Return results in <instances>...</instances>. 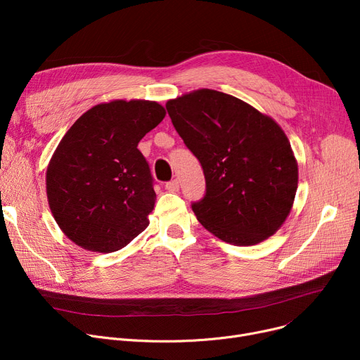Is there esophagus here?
<instances>
[{
	"mask_svg": "<svg viewBox=\"0 0 360 360\" xmlns=\"http://www.w3.org/2000/svg\"><path fill=\"white\" fill-rule=\"evenodd\" d=\"M165 186H166V190L170 191V193H178V190H179V182H178V179H172V181L166 182Z\"/></svg>",
	"mask_w": 360,
	"mask_h": 360,
	"instance_id": "esophagus-1",
	"label": "esophagus"
}]
</instances>
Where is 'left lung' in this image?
<instances>
[{
    "label": "left lung",
    "mask_w": 360,
    "mask_h": 360,
    "mask_svg": "<svg viewBox=\"0 0 360 360\" xmlns=\"http://www.w3.org/2000/svg\"><path fill=\"white\" fill-rule=\"evenodd\" d=\"M166 109L202 167L205 194L191 204L198 221L238 247L274 235L297 190L285 131L251 105L210 89L167 101Z\"/></svg>",
    "instance_id": "obj_1"
}]
</instances>
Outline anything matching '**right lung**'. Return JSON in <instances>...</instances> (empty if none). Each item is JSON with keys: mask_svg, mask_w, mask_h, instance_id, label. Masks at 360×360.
Here are the masks:
<instances>
[{"mask_svg": "<svg viewBox=\"0 0 360 360\" xmlns=\"http://www.w3.org/2000/svg\"><path fill=\"white\" fill-rule=\"evenodd\" d=\"M166 110L150 101H112L89 109L56 147L46 170L55 221L93 252L124 248L147 226L156 201L140 140Z\"/></svg>", "mask_w": 360, "mask_h": 360, "instance_id": "obj_1", "label": "right lung"}]
</instances>
